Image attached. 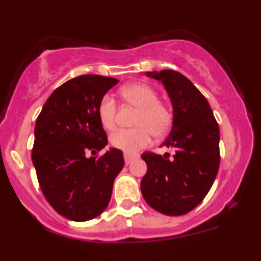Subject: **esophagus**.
Here are the masks:
<instances>
[{"label": "esophagus", "mask_w": 261, "mask_h": 261, "mask_svg": "<svg viewBox=\"0 0 261 261\" xmlns=\"http://www.w3.org/2000/svg\"><path fill=\"white\" fill-rule=\"evenodd\" d=\"M134 155H130V154H127V153H125L124 154V160H125V164H126V166H128V164L131 163V162L134 161Z\"/></svg>", "instance_id": "esophagus-1"}]
</instances>
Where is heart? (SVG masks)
<instances>
[{"instance_id":"heart-1","label":"heart","mask_w":261,"mask_h":261,"mask_svg":"<svg viewBox=\"0 0 261 261\" xmlns=\"http://www.w3.org/2000/svg\"><path fill=\"white\" fill-rule=\"evenodd\" d=\"M122 97L128 103L139 108L135 128H119L110 135V145L125 153L131 154L145 148L155 136L168 133L172 124V115L166 106L158 101V94L152 87L143 83H131L122 87ZM116 104L112 95L101 98L98 107V116L104 127L112 130L115 126Z\"/></svg>"}]
</instances>
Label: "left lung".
I'll list each match as a JSON object with an SVG mask.
<instances>
[{"label":"left lung","mask_w":261,"mask_h":261,"mask_svg":"<svg viewBox=\"0 0 261 261\" xmlns=\"http://www.w3.org/2000/svg\"><path fill=\"white\" fill-rule=\"evenodd\" d=\"M160 81L169 95L173 124L162 146L173 148L169 158L141 155L147 172L141 180L146 202L168 216H181L202 201L220 167V128L207 99L187 77L173 70L146 72Z\"/></svg>","instance_id":"left-lung-1"}]
</instances>
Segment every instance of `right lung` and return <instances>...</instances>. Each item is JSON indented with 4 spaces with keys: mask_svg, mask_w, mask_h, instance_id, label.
I'll list each match as a JSON object with an SVG mask.
<instances>
[{
    "mask_svg": "<svg viewBox=\"0 0 261 261\" xmlns=\"http://www.w3.org/2000/svg\"><path fill=\"white\" fill-rule=\"evenodd\" d=\"M116 83L98 74L67 81L47 98L35 121L32 161L39 185L53 208L71 221L99 216L125 164L116 148L99 158L87 157L108 145L98 107Z\"/></svg>",
    "mask_w": 261,
    "mask_h": 261,
    "instance_id": "add662e5",
    "label": "right lung"
}]
</instances>
